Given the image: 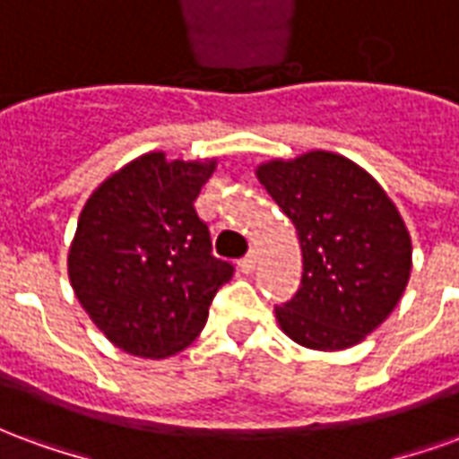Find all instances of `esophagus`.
Returning a JSON list of instances; mask_svg holds the SVG:
<instances>
[{"label": "esophagus", "instance_id": "obj_1", "mask_svg": "<svg viewBox=\"0 0 459 459\" xmlns=\"http://www.w3.org/2000/svg\"><path fill=\"white\" fill-rule=\"evenodd\" d=\"M255 265H258V255H255V253H250V255H246V258L238 263V268L243 270V273H253Z\"/></svg>", "mask_w": 459, "mask_h": 459}]
</instances>
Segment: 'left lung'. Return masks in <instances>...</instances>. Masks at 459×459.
Wrapping results in <instances>:
<instances>
[{
  "label": "left lung",
  "instance_id": "left-lung-1",
  "mask_svg": "<svg viewBox=\"0 0 459 459\" xmlns=\"http://www.w3.org/2000/svg\"><path fill=\"white\" fill-rule=\"evenodd\" d=\"M255 174L302 248L298 292L275 307L280 329L319 351L359 344L394 312L411 278V236L394 201L334 152L273 160Z\"/></svg>",
  "mask_w": 459,
  "mask_h": 459
}]
</instances>
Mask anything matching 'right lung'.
I'll return each instance as SVG.
<instances>
[{"instance_id": "obj_1", "label": "right lung", "mask_w": 459, "mask_h": 459, "mask_svg": "<svg viewBox=\"0 0 459 459\" xmlns=\"http://www.w3.org/2000/svg\"><path fill=\"white\" fill-rule=\"evenodd\" d=\"M213 169L216 160L150 152L105 179L81 211L68 278L95 327L127 354L164 359L186 349L233 278L194 209Z\"/></svg>"}]
</instances>
